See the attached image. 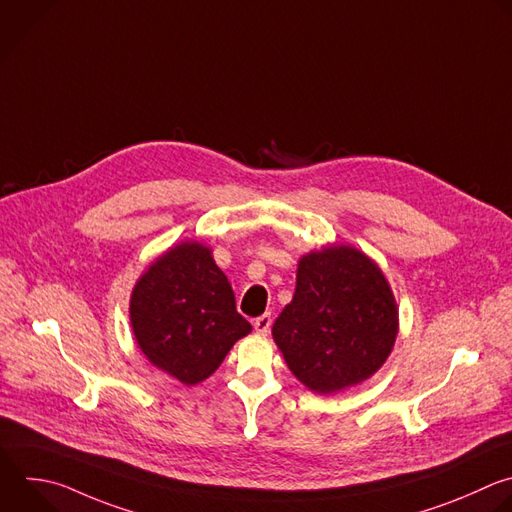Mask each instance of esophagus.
Returning <instances> with one entry per match:
<instances>
[{"instance_id":"esophagus-1","label":"esophagus","mask_w":512,"mask_h":512,"mask_svg":"<svg viewBox=\"0 0 512 512\" xmlns=\"http://www.w3.org/2000/svg\"><path fill=\"white\" fill-rule=\"evenodd\" d=\"M271 323H273V317H271V313H263V315H259V317L253 321V327H255V331H257V333L265 335V333H269V329H271Z\"/></svg>"}]
</instances>
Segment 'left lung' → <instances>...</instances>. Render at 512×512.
I'll return each instance as SVG.
<instances>
[{"instance_id":"8db88e82","label":"left lung","mask_w":512,"mask_h":512,"mask_svg":"<svg viewBox=\"0 0 512 512\" xmlns=\"http://www.w3.org/2000/svg\"><path fill=\"white\" fill-rule=\"evenodd\" d=\"M396 333L398 311L386 277L346 245L299 261L293 299L273 323L289 370L319 394L368 380L390 356Z\"/></svg>"}]
</instances>
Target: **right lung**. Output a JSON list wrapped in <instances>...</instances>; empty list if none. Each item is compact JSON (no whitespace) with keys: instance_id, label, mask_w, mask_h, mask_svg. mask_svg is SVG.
Here are the masks:
<instances>
[{"instance_id":"obj_1","label":"right lung","mask_w":512,"mask_h":512,"mask_svg":"<svg viewBox=\"0 0 512 512\" xmlns=\"http://www.w3.org/2000/svg\"><path fill=\"white\" fill-rule=\"evenodd\" d=\"M130 321L144 356L191 386L209 378L251 323L211 251L183 243L164 253L138 279Z\"/></svg>"}]
</instances>
